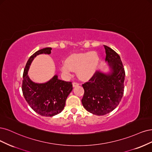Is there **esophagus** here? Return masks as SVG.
<instances>
[{
	"mask_svg": "<svg viewBox=\"0 0 152 152\" xmlns=\"http://www.w3.org/2000/svg\"><path fill=\"white\" fill-rule=\"evenodd\" d=\"M72 85H73V86L74 87H75V86H79L80 85V83H77V82H76V81H74L72 83Z\"/></svg>",
	"mask_w": 152,
	"mask_h": 152,
	"instance_id": "1",
	"label": "esophagus"
}]
</instances>
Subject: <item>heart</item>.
Segmentation results:
<instances>
[{"mask_svg": "<svg viewBox=\"0 0 152 152\" xmlns=\"http://www.w3.org/2000/svg\"><path fill=\"white\" fill-rule=\"evenodd\" d=\"M99 64V56L95 52L75 53L68 57L66 64L61 66V70L70 75L72 70L77 71L81 80H88L95 74Z\"/></svg>", "mask_w": 152, "mask_h": 152, "instance_id": "obj_1", "label": "heart"}]
</instances>
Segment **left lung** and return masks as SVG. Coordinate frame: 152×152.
<instances>
[{"label": "left lung", "mask_w": 152, "mask_h": 152, "mask_svg": "<svg viewBox=\"0 0 152 152\" xmlns=\"http://www.w3.org/2000/svg\"><path fill=\"white\" fill-rule=\"evenodd\" d=\"M106 58L112 69L109 75L95 72L82 85L85 93L81 100L85 109L93 114L103 115L114 110L124 90L125 71L118 53L104 45Z\"/></svg>", "instance_id": "1"}]
</instances>
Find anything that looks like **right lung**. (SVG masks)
Wrapping results in <instances>:
<instances>
[{
    "label": "right lung",
    "mask_w": 152,
    "mask_h": 152,
    "mask_svg": "<svg viewBox=\"0 0 152 152\" xmlns=\"http://www.w3.org/2000/svg\"><path fill=\"white\" fill-rule=\"evenodd\" d=\"M52 48L47 47L39 50L29 58L24 67L22 91L31 108L42 116L52 117L59 114L64 109L67 96L72 90V82L58 80L54 76L49 81L38 84L33 82L28 75V71L33 58L41 53L50 54Z\"/></svg>",
    "instance_id": "1"
}]
</instances>
